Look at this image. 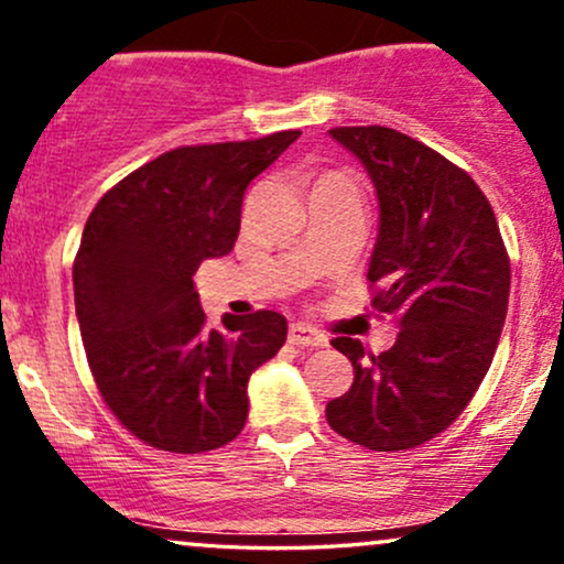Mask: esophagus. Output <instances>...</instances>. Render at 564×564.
Segmentation results:
<instances>
[{"mask_svg": "<svg viewBox=\"0 0 564 564\" xmlns=\"http://www.w3.org/2000/svg\"><path fill=\"white\" fill-rule=\"evenodd\" d=\"M289 341L296 347H323L328 345V339L318 328L307 326V323H291L289 326Z\"/></svg>", "mask_w": 564, "mask_h": 564, "instance_id": "esophagus-1", "label": "esophagus"}]
</instances>
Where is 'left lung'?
I'll list each match as a JSON object with an SVG mask.
<instances>
[{"label": "left lung", "instance_id": "obj_1", "mask_svg": "<svg viewBox=\"0 0 564 564\" xmlns=\"http://www.w3.org/2000/svg\"><path fill=\"white\" fill-rule=\"evenodd\" d=\"M328 134L377 187L371 307L400 332L381 355L336 336L355 379L326 419L368 451L416 448L462 416L494 364L509 304L507 246L475 180L430 145L377 124Z\"/></svg>", "mask_w": 564, "mask_h": 564}]
</instances>
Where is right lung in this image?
<instances>
[{"instance_id": "1", "label": "right lung", "mask_w": 564, "mask_h": 564, "mask_svg": "<svg viewBox=\"0 0 564 564\" xmlns=\"http://www.w3.org/2000/svg\"><path fill=\"white\" fill-rule=\"evenodd\" d=\"M300 134L161 153L116 183L84 225L74 300L89 371L113 416L151 448L204 453L236 440L251 371L286 341V318L273 310L206 326L193 275L232 249L246 187Z\"/></svg>"}]
</instances>
